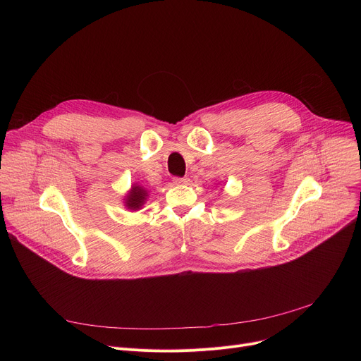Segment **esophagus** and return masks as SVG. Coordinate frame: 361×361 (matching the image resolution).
<instances>
[{
	"label": "esophagus",
	"mask_w": 361,
	"mask_h": 361,
	"mask_svg": "<svg viewBox=\"0 0 361 361\" xmlns=\"http://www.w3.org/2000/svg\"><path fill=\"white\" fill-rule=\"evenodd\" d=\"M173 181H174V184H187L188 178L187 177H174Z\"/></svg>",
	"instance_id": "1"
}]
</instances>
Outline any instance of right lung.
Listing matches in <instances>:
<instances>
[{"label":"right lung","mask_w":361,"mask_h":361,"mask_svg":"<svg viewBox=\"0 0 361 361\" xmlns=\"http://www.w3.org/2000/svg\"><path fill=\"white\" fill-rule=\"evenodd\" d=\"M147 197V192L144 188H141L140 185H134L133 190L130 191V194L126 198V205L131 210H138L141 205L144 204Z\"/></svg>","instance_id":"add662e5"}]
</instances>
